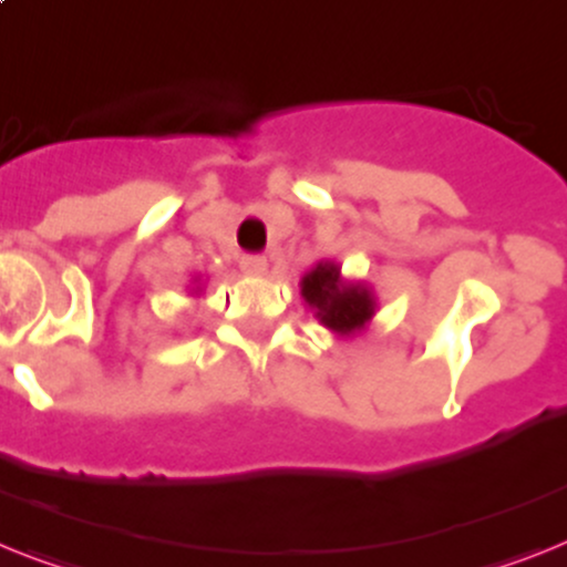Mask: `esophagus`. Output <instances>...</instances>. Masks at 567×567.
Returning <instances> with one entry per match:
<instances>
[{
  "label": "esophagus",
  "instance_id": "1",
  "mask_svg": "<svg viewBox=\"0 0 567 567\" xmlns=\"http://www.w3.org/2000/svg\"><path fill=\"white\" fill-rule=\"evenodd\" d=\"M241 270H247V274H265V270H268V259L259 256V252L241 256Z\"/></svg>",
  "mask_w": 567,
  "mask_h": 567
}]
</instances>
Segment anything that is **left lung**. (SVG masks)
I'll return each mask as SVG.
<instances>
[{"mask_svg": "<svg viewBox=\"0 0 567 567\" xmlns=\"http://www.w3.org/2000/svg\"><path fill=\"white\" fill-rule=\"evenodd\" d=\"M338 268L317 265L302 279V297L320 308V320L334 331L361 329L372 315L370 293L361 288H338Z\"/></svg>", "mask_w": 567, "mask_h": 567, "instance_id": "1", "label": "left lung"}]
</instances>
